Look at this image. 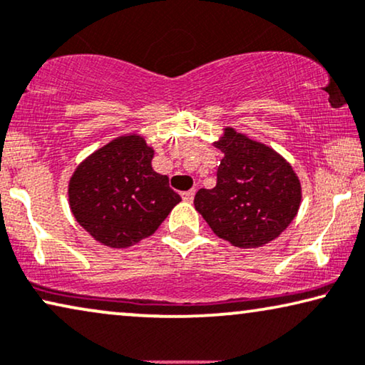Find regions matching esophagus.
<instances>
[{
	"label": "esophagus",
	"mask_w": 365,
	"mask_h": 365,
	"mask_svg": "<svg viewBox=\"0 0 365 365\" xmlns=\"http://www.w3.org/2000/svg\"><path fill=\"white\" fill-rule=\"evenodd\" d=\"M193 197H195V190L192 188V190H188V192H183L182 193V198L185 200V202H192V200H193Z\"/></svg>",
	"instance_id": "esophagus-1"
}]
</instances>
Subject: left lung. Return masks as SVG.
<instances>
[{
    "label": "left lung",
    "mask_w": 365,
    "mask_h": 365,
    "mask_svg": "<svg viewBox=\"0 0 365 365\" xmlns=\"http://www.w3.org/2000/svg\"><path fill=\"white\" fill-rule=\"evenodd\" d=\"M215 188H200L195 208L220 238L259 248L284 232L301 205V183L278 152L227 127Z\"/></svg>",
    "instance_id": "left-lung-1"
}]
</instances>
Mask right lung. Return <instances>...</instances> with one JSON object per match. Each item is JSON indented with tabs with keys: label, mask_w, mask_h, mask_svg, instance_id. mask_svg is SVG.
I'll return each instance as SVG.
<instances>
[{
	"label": "right lung",
	"mask_w": 365,
	"mask_h": 365,
	"mask_svg": "<svg viewBox=\"0 0 365 365\" xmlns=\"http://www.w3.org/2000/svg\"><path fill=\"white\" fill-rule=\"evenodd\" d=\"M153 148L127 133L91 153L69 180V207L82 228L101 245L129 248L155 233L182 202L168 177L152 168Z\"/></svg>",
	"instance_id": "obj_1"
}]
</instances>
